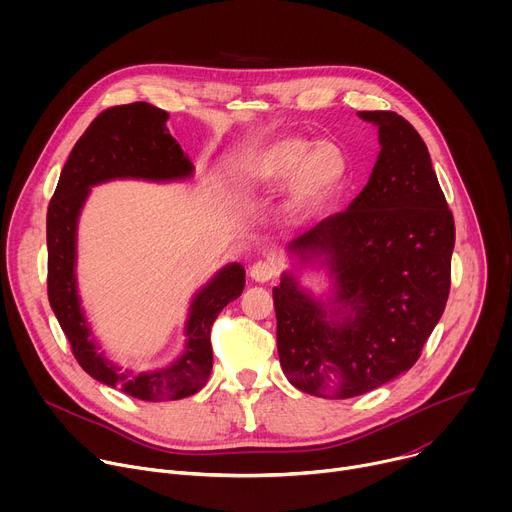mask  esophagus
I'll use <instances>...</instances> for the list:
<instances>
[{"instance_id": "34e87169", "label": "esophagus", "mask_w": 512, "mask_h": 512, "mask_svg": "<svg viewBox=\"0 0 512 512\" xmlns=\"http://www.w3.org/2000/svg\"><path fill=\"white\" fill-rule=\"evenodd\" d=\"M249 275L253 281L257 283H267L269 279L275 277V265L269 263V261H257L251 269H249Z\"/></svg>"}]
</instances>
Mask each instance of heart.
<instances>
[{
  "mask_svg": "<svg viewBox=\"0 0 512 512\" xmlns=\"http://www.w3.org/2000/svg\"><path fill=\"white\" fill-rule=\"evenodd\" d=\"M289 178L287 212L300 218L332 202L348 180V158L334 141L279 137L243 150L229 168V184L253 194Z\"/></svg>",
  "mask_w": 512,
  "mask_h": 512,
  "instance_id": "heart-1",
  "label": "heart"
}]
</instances>
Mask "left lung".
Returning a JSON list of instances; mask_svg holds the SVG:
<instances>
[{
	"label": "left lung",
	"instance_id": "8db88e82",
	"mask_svg": "<svg viewBox=\"0 0 512 512\" xmlns=\"http://www.w3.org/2000/svg\"><path fill=\"white\" fill-rule=\"evenodd\" d=\"M381 152L340 214L287 245L294 270L326 266L316 299L293 271L273 287L277 352L287 381L328 399L364 395L417 362L450 294L454 216L415 127L393 111H358Z\"/></svg>",
	"mask_w": 512,
	"mask_h": 512
}]
</instances>
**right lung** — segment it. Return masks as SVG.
<instances>
[{"label":"right lung","mask_w":512,"mask_h":512,"mask_svg":"<svg viewBox=\"0 0 512 512\" xmlns=\"http://www.w3.org/2000/svg\"><path fill=\"white\" fill-rule=\"evenodd\" d=\"M168 113L150 103L103 111L72 148L46 214L48 300L85 373L141 401H176L198 393L212 371L210 328L245 287V267L229 263L200 287L188 308L184 350L158 371H129L99 352L81 308L77 285V227L91 188L109 180L176 182L194 176V166L170 135Z\"/></svg>","instance_id":"1"}]
</instances>
